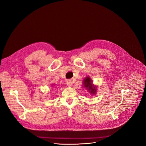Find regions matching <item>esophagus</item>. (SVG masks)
Segmentation results:
<instances>
[{
	"instance_id": "1",
	"label": "esophagus",
	"mask_w": 146,
	"mask_h": 146,
	"mask_svg": "<svg viewBox=\"0 0 146 146\" xmlns=\"http://www.w3.org/2000/svg\"><path fill=\"white\" fill-rule=\"evenodd\" d=\"M67 84L68 87H71L73 85V83H72L71 80H68V81H67Z\"/></svg>"
}]
</instances>
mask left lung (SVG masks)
Here are the masks:
<instances>
[{
    "instance_id": "left-lung-1",
    "label": "left lung",
    "mask_w": 146,
    "mask_h": 146,
    "mask_svg": "<svg viewBox=\"0 0 146 146\" xmlns=\"http://www.w3.org/2000/svg\"><path fill=\"white\" fill-rule=\"evenodd\" d=\"M83 82H84V87L88 89V91L90 92V93L92 94H93V95H95L96 90L95 87L93 86L91 79L87 76V78H86V79H84Z\"/></svg>"
}]
</instances>
